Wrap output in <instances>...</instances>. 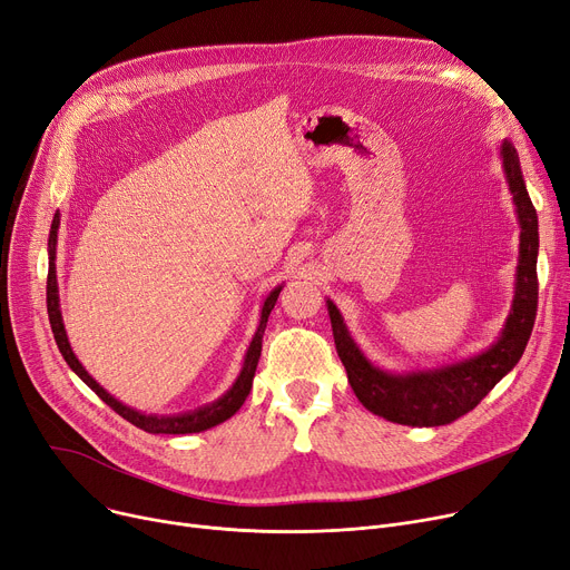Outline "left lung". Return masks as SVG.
I'll use <instances>...</instances> for the list:
<instances>
[{
	"mask_svg": "<svg viewBox=\"0 0 570 570\" xmlns=\"http://www.w3.org/2000/svg\"><path fill=\"white\" fill-rule=\"evenodd\" d=\"M501 161L520 219V261L511 314L505 318L499 340L488 351L439 370L409 374L383 372L355 346L340 309L327 301L335 346L353 393L367 411L385 421L411 428H439L458 421L460 415L481 404L492 387L518 365L527 348L538 309V217L524 187L513 142H501Z\"/></svg>",
	"mask_w": 570,
	"mask_h": 570,
	"instance_id": "obj_1",
	"label": "left lung"
}]
</instances>
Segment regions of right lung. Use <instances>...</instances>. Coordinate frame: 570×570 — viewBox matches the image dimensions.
<instances>
[{
    "instance_id": "add662e5",
    "label": "right lung",
    "mask_w": 570,
    "mask_h": 570,
    "mask_svg": "<svg viewBox=\"0 0 570 570\" xmlns=\"http://www.w3.org/2000/svg\"><path fill=\"white\" fill-rule=\"evenodd\" d=\"M57 228H59V213L55 215L52 219V226H50V237H48V286H46V303H48V318H50V327H52V335H55V342H57V348L59 353L65 355L67 365L89 385L92 391L115 411L125 417V421H129L131 425L149 432V434H194V432H203V430H209L215 428L224 421H228V417L245 404L249 391H252V381H254V374H256V365H258V357H261V346H263V333H265V325H267V316L269 312L275 309V303L277 297L282 293V286L269 291V295L265 297L263 303V309H261V321H258V327H256V335L252 337V344L247 348V355H245V363H243V370H239L235 383L228 387V391L215 400L213 404H205V406H198L194 411H187V413H175V415H155V413H140L131 406H125L122 402H117L110 393H106L104 387L89 376L85 372V367L78 363L76 353L71 351V344H69V337H67V331H65V323H62V312H59V291H57V269H55V247H57Z\"/></svg>"
}]
</instances>
